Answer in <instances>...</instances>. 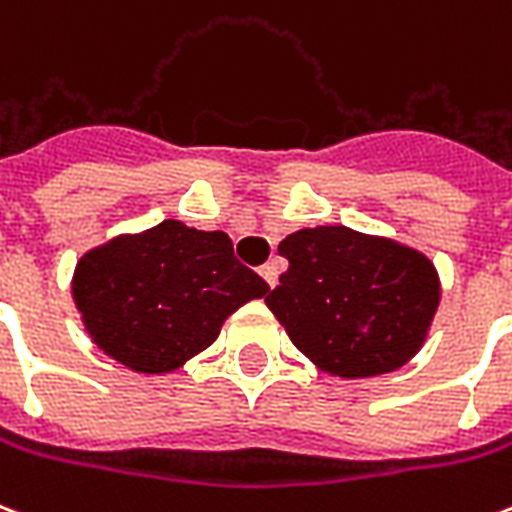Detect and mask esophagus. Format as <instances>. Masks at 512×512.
Here are the masks:
<instances>
[{
	"label": "esophagus",
	"mask_w": 512,
	"mask_h": 512,
	"mask_svg": "<svg viewBox=\"0 0 512 512\" xmlns=\"http://www.w3.org/2000/svg\"><path fill=\"white\" fill-rule=\"evenodd\" d=\"M260 276H263L265 279V284H268V287H276V284H279V265L276 263H265L263 268H260Z\"/></svg>",
	"instance_id": "34e87169"
}]
</instances>
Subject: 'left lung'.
Here are the masks:
<instances>
[{"label":"left lung","mask_w":512,"mask_h":512,"mask_svg":"<svg viewBox=\"0 0 512 512\" xmlns=\"http://www.w3.org/2000/svg\"><path fill=\"white\" fill-rule=\"evenodd\" d=\"M279 255L290 268L265 303L317 368L381 376L421 349L440 303L427 255L346 225L295 230Z\"/></svg>","instance_id":"8db88e82"}]
</instances>
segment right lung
<instances>
[{"label":"right lung","instance_id":"obj_1","mask_svg":"<svg viewBox=\"0 0 512 512\" xmlns=\"http://www.w3.org/2000/svg\"><path fill=\"white\" fill-rule=\"evenodd\" d=\"M268 284L233 255L222 230L179 220L91 249L72 298L104 354L136 373H171L212 346L222 322Z\"/></svg>","mask_w":512,"mask_h":512}]
</instances>
